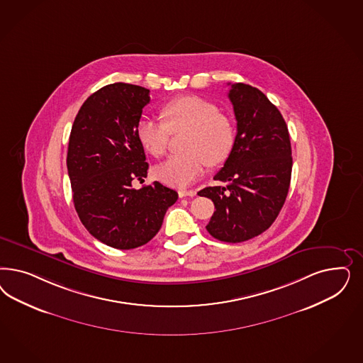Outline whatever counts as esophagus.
<instances>
[{"instance_id":"1","label":"esophagus","mask_w":363,"mask_h":363,"mask_svg":"<svg viewBox=\"0 0 363 363\" xmlns=\"http://www.w3.org/2000/svg\"><path fill=\"white\" fill-rule=\"evenodd\" d=\"M196 195V191L194 189H180L179 196L180 198H194Z\"/></svg>"}]
</instances>
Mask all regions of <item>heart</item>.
Masks as SVG:
<instances>
[{
  "mask_svg": "<svg viewBox=\"0 0 363 363\" xmlns=\"http://www.w3.org/2000/svg\"><path fill=\"white\" fill-rule=\"evenodd\" d=\"M164 121L143 116L136 125L141 147L155 157L167 152L171 132L187 129L184 152L157 165L155 175L172 187H186L203 175L208 165L224 163L234 150L236 132L233 121L216 104L198 96H182L162 109Z\"/></svg>",
  "mask_w": 363,
  "mask_h": 363,
  "instance_id": "obj_1",
  "label": "heart"
}]
</instances>
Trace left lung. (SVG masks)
Masks as SVG:
<instances>
[{
    "label": "left lung",
    "mask_w": 363,
    "mask_h": 363,
    "mask_svg": "<svg viewBox=\"0 0 363 363\" xmlns=\"http://www.w3.org/2000/svg\"><path fill=\"white\" fill-rule=\"evenodd\" d=\"M228 97L236 117L234 150L213 176L224 186L198 192L213 201L207 231L215 239L240 243L264 233L287 198L293 157L286 121L257 88L233 84Z\"/></svg>",
    "instance_id": "left-lung-1"
}]
</instances>
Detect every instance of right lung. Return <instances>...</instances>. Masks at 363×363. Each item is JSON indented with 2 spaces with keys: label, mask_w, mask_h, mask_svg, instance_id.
<instances>
[{
  "label": "right lung",
  "mask_w": 363,
  "mask_h": 363,
  "mask_svg": "<svg viewBox=\"0 0 363 363\" xmlns=\"http://www.w3.org/2000/svg\"><path fill=\"white\" fill-rule=\"evenodd\" d=\"M150 89L115 82L91 94L70 130L67 167L73 203L84 227L118 250L148 243L159 233L177 192L159 182L140 189L148 163L136 138Z\"/></svg>",
  "instance_id": "right-lung-1"
}]
</instances>
